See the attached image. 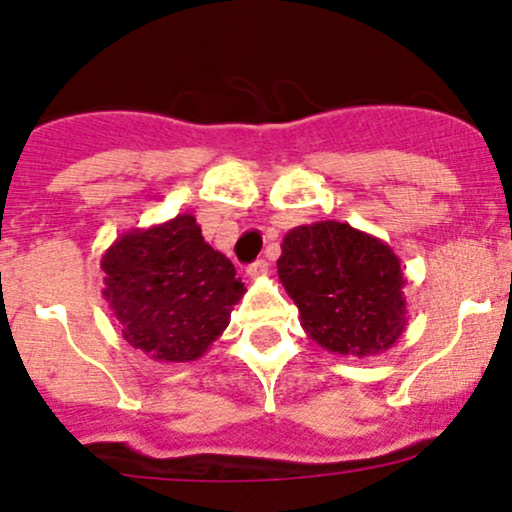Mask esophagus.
<instances>
[{
  "label": "esophagus",
  "mask_w": 512,
  "mask_h": 512,
  "mask_svg": "<svg viewBox=\"0 0 512 512\" xmlns=\"http://www.w3.org/2000/svg\"><path fill=\"white\" fill-rule=\"evenodd\" d=\"M267 269H269V265L265 260H257V262H252V265H247L245 272L250 279H260V277H265Z\"/></svg>",
  "instance_id": "1"
}]
</instances>
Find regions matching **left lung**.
<instances>
[{"mask_svg": "<svg viewBox=\"0 0 512 512\" xmlns=\"http://www.w3.org/2000/svg\"><path fill=\"white\" fill-rule=\"evenodd\" d=\"M277 272L299 306L301 328L328 352L381 355L406 330L401 260L391 245L350 223L291 228Z\"/></svg>", "mask_w": 512, "mask_h": 512, "instance_id": "8db88e82", "label": "left lung"}]
</instances>
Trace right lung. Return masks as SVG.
Returning a JSON list of instances; mask_svg holds the SVG:
<instances>
[{
	"label": "right lung",
	"instance_id": "right-lung-1",
	"mask_svg": "<svg viewBox=\"0 0 512 512\" xmlns=\"http://www.w3.org/2000/svg\"><path fill=\"white\" fill-rule=\"evenodd\" d=\"M104 299L123 338L155 362H194L223 335L245 286L192 213L126 230L101 255Z\"/></svg>",
	"mask_w": 512,
	"mask_h": 512
}]
</instances>
